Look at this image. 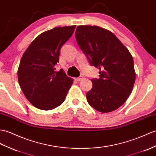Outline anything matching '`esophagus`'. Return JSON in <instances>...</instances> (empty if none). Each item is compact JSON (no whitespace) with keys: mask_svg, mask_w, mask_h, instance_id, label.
<instances>
[{"mask_svg":"<svg viewBox=\"0 0 156 156\" xmlns=\"http://www.w3.org/2000/svg\"><path fill=\"white\" fill-rule=\"evenodd\" d=\"M83 79H84V77H83V76H80L79 78H75V80L79 82V81H81L82 80H83Z\"/></svg>","mask_w":156,"mask_h":156,"instance_id":"1","label":"esophagus"}]
</instances>
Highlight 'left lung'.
<instances>
[{
  "mask_svg": "<svg viewBox=\"0 0 156 156\" xmlns=\"http://www.w3.org/2000/svg\"><path fill=\"white\" fill-rule=\"evenodd\" d=\"M75 37L90 64L100 70V78L92 79L87 101L102 113L115 110L127 100L134 85L132 54L114 34L102 27L78 26Z\"/></svg>",
  "mask_w": 156,
  "mask_h": 156,
  "instance_id": "obj_1",
  "label": "left lung"
}]
</instances>
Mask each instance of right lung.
I'll use <instances>...</instances> for the list:
<instances>
[{
	"mask_svg": "<svg viewBox=\"0 0 156 156\" xmlns=\"http://www.w3.org/2000/svg\"><path fill=\"white\" fill-rule=\"evenodd\" d=\"M76 26L56 27L39 34L21 58L18 79L22 91L32 105L50 110L64 102L73 79L63 70L56 72L60 47L73 34Z\"/></svg>",
	"mask_w": 156,
	"mask_h": 156,
	"instance_id": "right-lung-1",
	"label": "right lung"
}]
</instances>
